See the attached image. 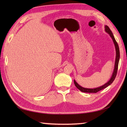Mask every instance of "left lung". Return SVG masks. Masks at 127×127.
Instances as JSON below:
<instances>
[{
	"label": "left lung",
	"instance_id": "1",
	"mask_svg": "<svg viewBox=\"0 0 127 127\" xmlns=\"http://www.w3.org/2000/svg\"><path fill=\"white\" fill-rule=\"evenodd\" d=\"M105 31L106 32V33L109 34L110 37H111L113 42H114V44L115 47V50H116V59H115V66H114V71H113L112 75L111 76V79H110L108 82L105 83L101 86H100L99 87L95 88H84L82 87L81 86H80L78 83L76 82V81L74 80V84L75 86L79 89V90L82 92H85V93H96L99 92V91L103 90V89L106 88L108 87L114 81L116 76L117 75V69H118V63H119V60H120V49L119 47H118V45L117 42L116 41L115 39V37L113 35L111 31L110 30V29L107 26H105Z\"/></svg>",
	"mask_w": 127,
	"mask_h": 127
}]
</instances>
